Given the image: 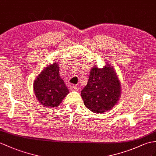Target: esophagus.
Masks as SVG:
<instances>
[{
    "instance_id": "34e87169",
    "label": "esophagus",
    "mask_w": 156,
    "mask_h": 156,
    "mask_svg": "<svg viewBox=\"0 0 156 156\" xmlns=\"http://www.w3.org/2000/svg\"><path fill=\"white\" fill-rule=\"evenodd\" d=\"M70 87H71V90H78V89H79V87L75 85H71Z\"/></svg>"
}]
</instances>
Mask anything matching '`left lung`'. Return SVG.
I'll return each mask as SVG.
<instances>
[{"label":"left lung","instance_id":"obj_1","mask_svg":"<svg viewBox=\"0 0 156 156\" xmlns=\"http://www.w3.org/2000/svg\"><path fill=\"white\" fill-rule=\"evenodd\" d=\"M119 80L113 68L105 66L91 69L87 85L81 90L85 107L95 113H103L115 106L120 94Z\"/></svg>","mask_w":156,"mask_h":156}]
</instances>
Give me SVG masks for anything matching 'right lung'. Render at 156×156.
I'll return each instance as SVG.
<instances>
[{"mask_svg": "<svg viewBox=\"0 0 156 156\" xmlns=\"http://www.w3.org/2000/svg\"><path fill=\"white\" fill-rule=\"evenodd\" d=\"M58 63L43 70L34 83V90L37 100L48 107H57L69 90L59 75Z\"/></svg>", "mask_w": 156, "mask_h": 156, "instance_id": "obj_1", "label": "right lung"}]
</instances>
